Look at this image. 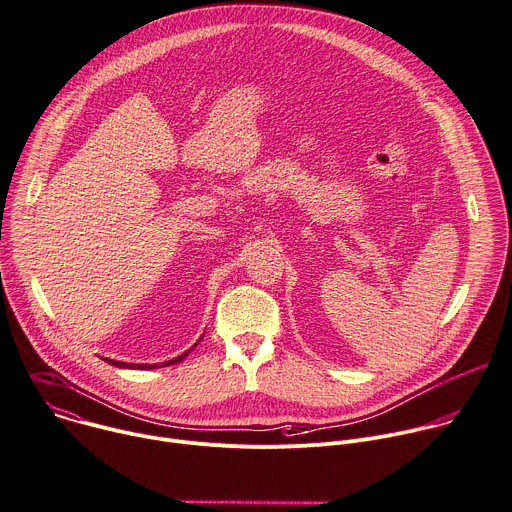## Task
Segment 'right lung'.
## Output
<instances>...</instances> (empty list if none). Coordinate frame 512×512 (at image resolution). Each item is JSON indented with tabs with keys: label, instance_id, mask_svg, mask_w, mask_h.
<instances>
[{
	"label": "right lung",
	"instance_id": "obj_1",
	"mask_svg": "<svg viewBox=\"0 0 512 512\" xmlns=\"http://www.w3.org/2000/svg\"><path fill=\"white\" fill-rule=\"evenodd\" d=\"M191 352V350H189ZM189 352H185V354H181L179 358H175V360H168V362H164V364H126V362H114V360H108L106 358V362L108 364H112V366H116V368H132V370H152V368H160V366H170V364H179V362H183L187 356H189Z\"/></svg>",
	"mask_w": 512,
	"mask_h": 512
}]
</instances>
